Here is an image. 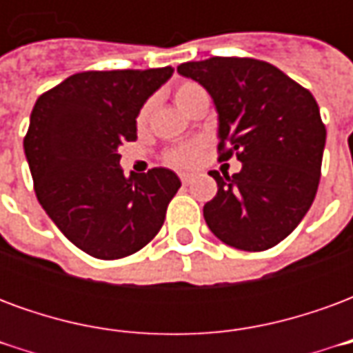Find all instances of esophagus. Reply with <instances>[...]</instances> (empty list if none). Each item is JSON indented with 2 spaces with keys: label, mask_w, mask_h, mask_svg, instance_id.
<instances>
[{
  "label": "esophagus",
  "mask_w": 353,
  "mask_h": 353,
  "mask_svg": "<svg viewBox=\"0 0 353 353\" xmlns=\"http://www.w3.org/2000/svg\"><path fill=\"white\" fill-rule=\"evenodd\" d=\"M179 177H181V183L183 185H189L192 181V176H189V174H181Z\"/></svg>",
  "instance_id": "34e87169"
}]
</instances>
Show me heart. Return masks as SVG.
Returning <instances> with one entry per match:
<instances>
[{"instance_id":"b5f03b06","label":"heart","mask_w":353,"mask_h":353,"mask_svg":"<svg viewBox=\"0 0 353 353\" xmlns=\"http://www.w3.org/2000/svg\"><path fill=\"white\" fill-rule=\"evenodd\" d=\"M200 92H204V90H202L196 83H181V85L176 88L174 98H176L177 105L185 111V108L191 103L192 98H194V96H199ZM145 117H147V105L145 108H141V111H139L138 123L139 124L143 123V121H145ZM196 159H199V147L196 145H181L166 153V161H168L170 164H174V166H191V164L196 162Z\"/></svg>"}]
</instances>
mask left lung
Here are the masks:
<instances>
[{"instance_id": "8db88e82", "label": "left lung", "mask_w": 353, "mask_h": 353, "mask_svg": "<svg viewBox=\"0 0 353 353\" xmlns=\"http://www.w3.org/2000/svg\"><path fill=\"white\" fill-rule=\"evenodd\" d=\"M206 88L219 115V161L232 154L238 174L212 170L217 194L204 204L215 236L244 252H265L289 236L318 192L325 124L310 90L255 58L214 57L177 65Z\"/></svg>"}]
</instances>
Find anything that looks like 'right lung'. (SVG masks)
I'll list each match as a JSON object with an SVG mask.
<instances>
[{"label":"right lung","instance_id":"add662e5","mask_svg":"<svg viewBox=\"0 0 353 353\" xmlns=\"http://www.w3.org/2000/svg\"><path fill=\"white\" fill-rule=\"evenodd\" d=\"M174 68L81 72L41 94L24 138L37 200L72 244L96 259L128 257L161 230L181 187L168 168L126 177L119 145Z\"/></svg>","mask_w":353,"mask_h":353}]
</instances>
